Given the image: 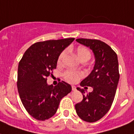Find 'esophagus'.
I'll return each instance as SVG.
<instances>
[{
    "instance_id": "esophagus-1",
    "label": "esophagus",
    "mask_w": 134,
    "mask_h": 134,
    "mask_svg": "<svg viewBox=\"0 0 134 134\" xmlns=\"http://www.w3.org/2000/svg\"><path fill=\"white\" fill-rule=\"evenodd\" d=\"M71 88H72V90H73V91H76V87L74 86H71Z\"/></svg>"
}]
</instances>
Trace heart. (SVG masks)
Listing matches in <instances>:
<instances>
[{
	"label": "heart",
	"mask_w": 134,
	"mask_h": 134,
	"mask_svg": "<svg viewBox=\"0 0 134 134\" xmlns=\"http://www.w3.org/2000/svg\"><path fill=\"white\" fill-rule=\"evenodd\" d=\"M76 55H77L78 58H79L80 60H88L90 58V53L88 48H86V47H83V46L78 47L77 49H76ZM65 56V52L64 51L59 56L58 60V64H60L63 62ZM82 76H83V74L82 73L75 72V71H67L64 74L65 79L67 81L71 83L78 81V80L81 77H82Z\"/></svg>",
	"instance_id": "obj_1"
}]
</instances>
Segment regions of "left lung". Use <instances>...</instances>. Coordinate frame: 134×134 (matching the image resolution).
Wrapping results in <instances>:
<instances>
[{"label": "left lung", "mask_w": 134, "mask_h": 134, "mask_svg": "<svg viewBox=\"0 0 134 134\" xmlns=\"http://www.w3.org/2000/svg\"><path fill=\"white\" fill-rule=\"evenodd\" d=\"M76 41L92 50L95 59L93 69L80 83L84 88L92 87L93 90L85 95L83 89L76 88L83 94V99L75 105L76 111L83 120L94 122L108 113L114 100L120 79L118 56L102 41L83 38Z\"/></svg>", "instance_id": "1"}]
</instances>
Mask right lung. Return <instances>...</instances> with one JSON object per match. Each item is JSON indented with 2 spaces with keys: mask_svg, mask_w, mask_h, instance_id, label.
Instances as JSON below:
<instances>
[{
  "mask_svg": "<svg viewBox=\"0 0 134 134\" xmlns=\"http://www.w3.org/2000/svg\"><path fill=\"white\" fill-rule=\"evenodd\" d=\"M74 38L35 43L26 50L18 67L17 88L26 110L37 120H48L56 113L62 98L71 86L62 81L48 85L46 78L55 69L60 55Z\"/></svg>",
  "mask_w": 134,
  "mask_h": 134,
  "instance_id": "right-lung-1",
  "label": "right lung"
}]
</instances>
